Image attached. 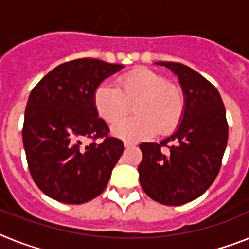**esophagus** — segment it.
Masks as SVG:
<instances>
[{
    "mask_svg": "<svg viewBox=\"0 0 249 249\" xmlns=\"http://www.w3.org/2000/svg\"><path fill=\"white\" fill-rule=\"evenodd\" d=\"M124 146L126 148H128V147H134V146H136V143H134V142H130V141H125Z\"/></svg>",
    "mask_w": 249,
    "mask_h": 249,
    "instance_id": "obj_1",
    "label": "esophagus"
}]
</instances>
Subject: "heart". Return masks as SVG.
<instances>
[{
  "label": "heart",
  "mask_w": 249,
  "mask_h": 249,
  "mask_svg": "<svg viewBox=\"0 0 249 249\" xmlns=\"http://www.w3.org/2000/svg\"><path fill=\"white\" fill-rule=\"evenodd\" d=\"M94 108L112 124L133 105L134 117L113 125V133L126 140H140L158 130L166 134L177 128L185 112V97L179 86L147 68H137L120 76L116 86L102 83L94 91Z\"/></svg>",
  "instance_id": "b5f03b06"
}]
</instances>
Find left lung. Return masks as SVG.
Segmentation results:
<instances>
[{"label": "left lung", "mask_w": 249, "mask_h": 249, "mask_svg": "<svg viewBox=\"0 0 249 249\" xmlns=\"http://www.w3.org/2000/svg\"><path fill=\"white\" fill-rule=\"evenodd\" d=\"M156 64L178 76L185 112L169 138L140 144V182L160 204L182 205L204 194L220 172L229 138L226 111L218 90L193 68L176 62Z\"/></svg>", "instance_id": "8db88e82"}]
</instances>
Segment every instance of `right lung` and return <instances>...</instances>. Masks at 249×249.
<instances>
[{"label": "right lung", "instance_id": "right-lung-1", "mask_svg": "<svg viewBox=\"0 0 249 249\" xmlns=\"http://www.w3.org/2000/svg\"><path fill=\"white\" fill-rule=\"evenodd\" d=\"M121 68L91 58L66 62L29 94L23 144L29 173L48 196L83 204L106 189L124 143L109 136L108 125L94 108L93 95L103 80Z\"/></svg>", "mask_w": 249, "mask_h": 249}]
</instances>
